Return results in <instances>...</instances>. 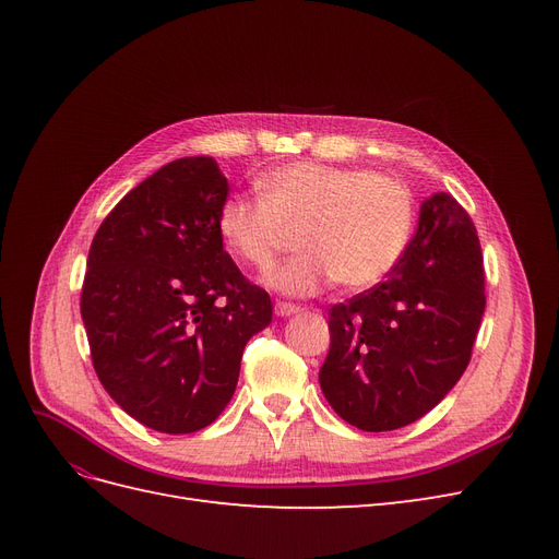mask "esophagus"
Segmentation results:
<instances>
[{
  "label": "esophagus",
  "instance_id": "esophagus-1",
  "mask_svg": "<svg viewBox=\"0 0 559 559\" xmlns=\"http://www.w3.org/2000/svg\"><path fill=\"white\" fill-rule=\"evenodd\" d=\"M298 312H300V306H294V302H286V300L275 302V314L277 317H292V314H298Z\"/></svg>",
  "mask_w": 559,
  "mask_h": 559
}]
</instances>
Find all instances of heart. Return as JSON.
<instances>
[{
	"instance_id": "b5f03b06",
	"label": "heart",
	"mask_w": 559,
	"mask_h": 559,
	"mask_svg": "<svg viewBox=\"0 0 559 559\" xmlns=\"http://www.w3.org/2000/svg\"><path fill=\"white\" fill-rule=\"evenodd\" d=\"M261 200L230 195L216 228L235 259L265 273L298 235L302 251L267 277L273 289L312 296L335 282L364 292L403 259L415 226V200L403 181L364 167L292 163L259 179Z\"/></svg>"
}]
</instances>
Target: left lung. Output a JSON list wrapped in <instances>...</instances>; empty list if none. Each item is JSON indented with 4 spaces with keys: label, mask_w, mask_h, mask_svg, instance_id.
I'll use <instances>...</instances> for the list:
<instances>
[{
    "label": "left lung",
    "mask_w": 559,
    "mask_h": 559,
    "mask_svg": "<svg viewBox=\"0 0 559 559\" xmlns=\"http://www.w3.org/2000/svg\"><path fill=\"white\" fill-rule=\"evenodd\" d=\"M483 312L476 226L452 195L433 193L421 202L413 240L386 280L329 310L321 392L361 431L411 425L462 378Z\"/></svg>",
    "instance_id": "1"
}]
</instances>
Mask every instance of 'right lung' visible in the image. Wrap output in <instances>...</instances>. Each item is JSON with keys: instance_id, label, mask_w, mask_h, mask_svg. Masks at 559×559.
Wrapping results in <instances>:
<instances>
[{"instance_id": "right-lung-1", "label": "right lung", "mask_w": 559, "mask_h": 559, "mask_svg": "<svg viewBox=\"0 0 559 559\" xmlns=\"http://www.w3.org/2000/svg\"><path fill=\"white\" fill-rule=\"evenodd\" d=\"M228 181L214 158L163 165L97 228L81 319L107 394L144 427L193 433L235 394L249 337L273 302L218 235Z\"/></svg>"}]
</instances>
